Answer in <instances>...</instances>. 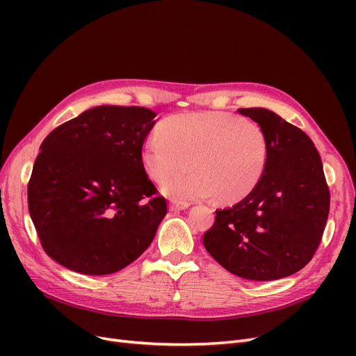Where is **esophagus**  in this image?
Listing matches in <instances>:
<instances>
[{
    "label": "esophagus",
    "mask_w": 356,
    "mask_h": 356,
    "mask_svg": "<svg viewBox=\"0 0 356 356\" xmlns=\"http://www.w3.org/2000/svg\"><path fill=\"white\" fill-rule=\"evenodd\" d=\"M190 207L188 203H182V202H172L170 204H169V209L170 211H184V209H187Z\"/></svg>",
    "instance_id": "esophagus-1"
}]
</instances>
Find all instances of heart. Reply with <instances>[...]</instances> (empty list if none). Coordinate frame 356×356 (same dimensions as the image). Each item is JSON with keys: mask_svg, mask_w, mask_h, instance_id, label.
I'll use <instances>...</instances> for the list:
<instances>
[{"mask_svg": "<svg viewBox=\"0 0 356 356\" xmlns=\"http://www.w3.org/2000/svg\"><path fill=\"white\" fill-rule=\"evenodd\" d=\"M147 174L161 181V193L172 200L188 202L215 196L236 203L260 184L268 161V141L263 129L227 113H187L160 124L141 145ZM187 175H178L188 165Z\"/></svg>", "mask_w": 356, "mask_h": 356, "instance_id": "1", "label": "heart"}]
</instances>
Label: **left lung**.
Returning <instances> with one entry per match:
<instances>
[{"label":"left lung","mask_w":356,"mask_h":356,"mask_svg":"<svg viewBox=\"0 0 356 356\" xmlns=\"http://www.w3.org/2000/svg\"><path fill=\"white\" fill-rule=\"evenodd\" d=\"M238 113L264 131L267 168L250 196L215 211L203 245L230 273L275 281L312 260L327 224L330 190L318 149L303 131L266 108Z\"/></svg>","instance_id":"obj_1"}]
</instances>
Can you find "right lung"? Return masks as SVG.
Returning <instances> with one entry per match:
<instances>
[{
    "mask_svg": "<svg viewBox=\"0 0 356 356\" xmlns=\"http://www.w3.org/2000/svg\"><path fill=\"white\" fill-rule=\"evenodd\" d=\"M154 117L143 106L99 105L42 141L28 208L46 254L63 267L115 273L153 242L168 212L141 161Z\"/></svg>",
    "mask_w": 356,
    "mask_h": 356,
    "instance_id": "1",
    "label": "right lung"
}]
</instances>
